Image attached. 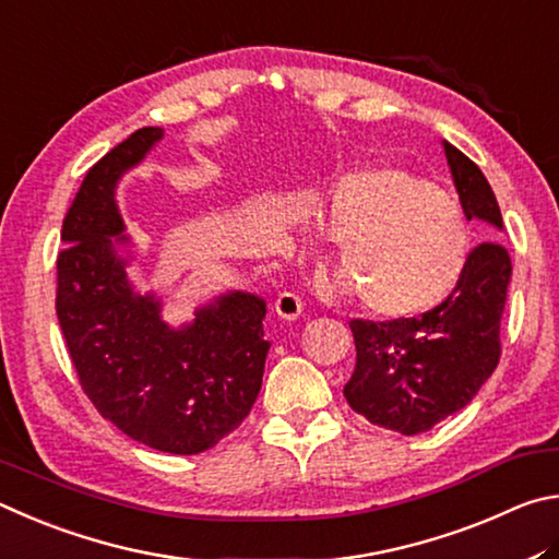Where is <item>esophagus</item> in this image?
Segmentation results:
<instances>
[{"instance_id":"1","label":"esophagus","mask_w":559,"mask_h":559,"mask_svg":"<svg viewBox=\"0 0 559 559\" xmlns=\"http://www.w3.org/2000/svg\"><path fill=\"white\" fill-rule=\"evenodd\" d=\"M274 311H277L280 319L295 321L301 317L305 305H301V299H299V295H295V292H282L277 301H274Z\"/></svg>"}]
</instances>
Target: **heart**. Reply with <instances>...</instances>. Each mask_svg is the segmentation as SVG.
I'll use <instances>...</instances> for the list:
<instances>
[{
	"instance_id": "1",
	"label": "heart",
	"mask_w": 559,
	"mask_h": 559,
	"mask_svg": "<svg viewBox=\"0 0 559 559\" xmlns=\"http://www.w3.org/2000/svg\"><path fill=\"white\" fill-rule=\"evenodd\" d=\"M317 225L336 242L331 289L358 295L373 317L403 321L437 309L462 285L474 228L452 193L393 164L356 166L317 205Z\"/></svg>"
}]
</instances>
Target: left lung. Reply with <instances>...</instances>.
<instances>
[{
  "mask_svg": "<svg viewBox=\"0 0 559 559\" xmlns=\"http://www.w3.org/2000/svg\"><path fill=\"white\" fill-rule=\"evenodd\" d=\"M468 221L488 225L459 289L437 309L403 321H350L356 368L344 395L368 423L419 435L472 403L501 358V317L511 285V258L501 242L503 218L481 169L442 142Z\"/></svg>",
  "mask_w": 559,
  "mask_h": 559,
  "instance_id": "obj_1",
  "label": "left lung"
}]
</instances>
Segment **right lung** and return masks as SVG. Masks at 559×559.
<instances>
[{
	"instance_id": "1",
	"label": "right lung",
	"mask_w": 559,
	"mask_h": 559,
	"mask_svg": "<svg viewBox=\"0 0 559 559\" xmlns=\"http://www.w3.org/2000/svg\"><path fill=\"white\" fill-rule=\"evenodd\" d=\"M162 136V127H142L87 171L61 230L56 314L97 413L134 442L201 454L238 429L258 400L267 305L250 292H225L189 324L171 326L162 299L136 292L115 191Z\"/></svg>"
}]
</instances>
